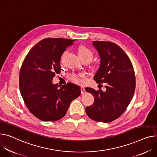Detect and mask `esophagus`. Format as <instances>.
Returning <instances> with one entry per match:
<instances>
[{"label":"esophagus","instance_id":"obj_1","mask_svg":"<svg viewBox=\"0 0 157 157\" xmlns=\"http://www.w3.org/2000/svg\"><path fill=\"white\" fill-rule=\"evenodd\" d=\"M81 91L82 95H83V94H85L86 93V90H85V88L84 86H81Z\"/></svg>","mask_w":157,"mask_h":157}]
</instances>
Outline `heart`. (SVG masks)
<instances>
[{
  "mask_svg": "<svg viewBox=\"0 0 157 157\" xmlns=\"http://www.w3.org/2000/svg\"><path fill=\"white\" fill-rule=\"evenodd\" d=\"M78 54L79 58H88L90 59L91 60L93 59V52L86 47L85 46H80L78 48ZM83 75H81V76H78L76 75H73L71 76V79L73 81L79 82L81 81V78L80 76H82Z\"/></svg>",
  "mask_w": 157,
  "mask_h": 157,
  "instance_id": "obj_1",
  "label": "heart"
}]
</instances>
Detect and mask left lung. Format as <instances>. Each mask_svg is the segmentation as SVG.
<instances>
[{"label":"left lung","instance_id":"8db88e82","mask_svg":"<svg viewBox=\"0 0 157 157\" xmlns=\"http://www.w3.org/2000/svg\"><path fill=\"white\" fill-rule=\"evenodd\" d=\"M92 45L100 59L93 78L97 83H105L106 90L85 88L94 97L93 104L86 108V112L94 121L110 122L121 116L132 98L136 86L134 72L129 58L116 44L94 41Z\"/></svg>","mask_w":157,"mask_h":157}]
</instances>
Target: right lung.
Wrapping results in <instances>:
<instances>
[{
    "label": "right lung",
    "mask_w": 157,
    "mask_h": 157,
    "mask_svg": "<svg viewBox=\"0 0 157 157\" xmlns=\"http://www.w3.org/2000/svg\"><path fill=\"white\" fill-rule=\"evenodd\" d=\"M75 40L45 38L25 57L20 70L19 89L28 110L39 119L56 121L63 117L71 101L81 95L79 86L52 82L60 72V58Z\"/></svg>",
    "instance_id": "obj_1"
}]
</instances>
